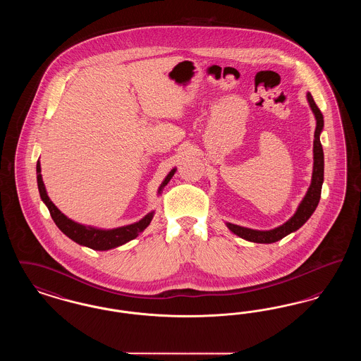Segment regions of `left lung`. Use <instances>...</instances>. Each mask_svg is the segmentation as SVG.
<instances>
[{
	"instance_id": "8db88e82",
	"label": "left lung",
	"mask_w": 361,
	"mask_h": 361,
	"mask_svg": "<svg viewBox=\"0 0 361 361\" xmlns=\"http://www.w3.org/2000/svg\"><path fill=\"white\" fill-rule=\"evenodd\" d=\"M306 97H307L310 108L317 121V127H315V133H314V147H312L314 165H312V176H311V184H310L309 189L291 218L286 224L275 227L272 230H253V228L242 227L238 224L226 222L228 230L243 240L256 242V243H274L277 240H283L284 237L299 230L303 224H306L319 203L321 190H322V184H324V165H325L324 164V149H322L321 139H319V135L324 128V115L319 111V108L317 106L310 92H307Z\"/></svg>"
}]
</instances>
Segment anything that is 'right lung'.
Wrapping results in <instances>:
<instances>
[{"instance_id": "1", "label": "right lung", "mask_w": 361, "mask_h": 361, "mask_svg": "<svg viewBox=\"0 0 361 361\" xmlns=\"http://www.w3.org/2000/svg\"><path fill=\"white\" fill-rule=\"evenodd\" d=\"M40 172H42V168H40V162L37 161V164H36L37 188H39V193H40V199L43 200V203L47 206L49 211H50L52 221L55 222L58 228L65 235H68L70 240L77 242L81 246L90 247L93 250H109V249L121 246V245L137 238V235L150 224L153 216H154V211H152L147 215H145L139 222L121 226V227H116V228H97V227H93V226H85V224L74 222V221L68 218L65 214H62L59 211V208H56V206L50 200ZM174 173H176V168L169 172V174L165 177V180L162 181V184L159 185L158 195L162 193V189L168 185V183L171 181Z\"/></svg>"}]
</instances>
